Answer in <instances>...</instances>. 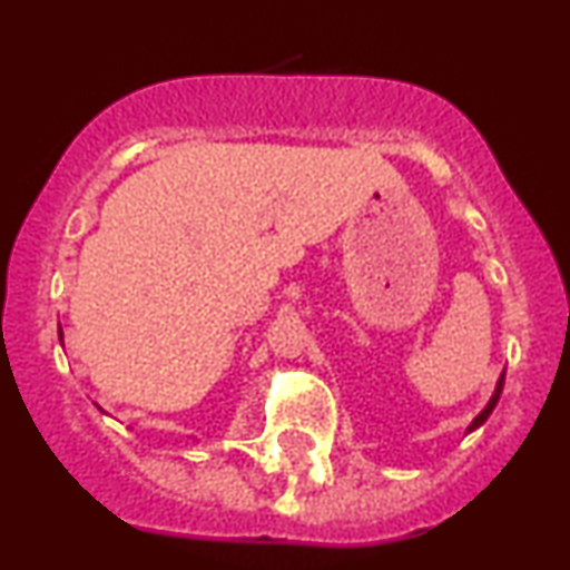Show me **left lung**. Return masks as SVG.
I'll return each mask as SVG.
<instances>
[{
	"mask_svg": "<svg viewBox=\"0 0 570 570\" xmlns=\"http://www.w3.org/2000/svg\"><path fill=\"white\" fill-rule=\"evenodd\" d=\"M501 389H503V377H501V381H499V385H495V394H493V399H490V402H488V407H485V410H482V412H480V415H476V417H474V421H472V426H469V431H474L476 426H482V423H485V421H488V415H490V412H493V407H495V402H499V396H501Z\"/></svg>",
	"mask_w": 570,
	"mask_h": 570,
	"instance_id": "1",
	"label": "left lung"
}]
</instances>
